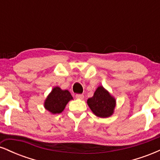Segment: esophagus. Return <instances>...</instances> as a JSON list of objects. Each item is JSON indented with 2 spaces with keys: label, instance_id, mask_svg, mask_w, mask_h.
Returning a JSON list of instances; mask_svg holds the SVG:
<instances>
[{
  "label": "esophagus",
  "instance_id": "obj_1",
  "mask_svg": "<svg viewBox=\"0 0 160 160\" xmlns=\"http://www.w3.org/2000/svg\"><path fill=\"white\" fill-rule=\"evenodd\" d=\"M75 98L78 99H83L84 96L83 95H81V94H76V95H75Z\"/></svg>",
  "mask_w": 160,
  "mask_h": 160
}]
</instances>
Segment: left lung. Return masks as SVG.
Instances as JSON below:
<instances>
[{"label":"left lung","mask_w":160,"mask_h":160,"mask_svg":"<svg viewBox=\"0 0 160 160\" xmlns=\"http://www.w3.org/2000/svg\"><path fill=\"white\" fill-rule=\"evenodd\" d=\"M87 104L95 116L102 118L113 114L116 107V100L103 86L97 88L94 95L87 100Z\"/></svg>","instance_id":"8db88e82"}]
</instances>
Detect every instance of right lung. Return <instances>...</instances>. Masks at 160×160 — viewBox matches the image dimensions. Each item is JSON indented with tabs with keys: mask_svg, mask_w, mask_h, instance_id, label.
<instances>
[{
	"mask_svg": "<svg viewBox=\"0 0 160 160\" xmlns=\"http://www.w3.org/2000/svg\"><path fill=\"white\" fill-rule=\"evenodd\" d=\"M73 97L68 90H62L58 86L54 87L44 102V108L52 114L60 113Z\"/></svg>",
	"mask_w": 160,
	"mask_h": 160,
	"instance_id": "obj_1",
	"label": "right lung"
}]
</instances>
